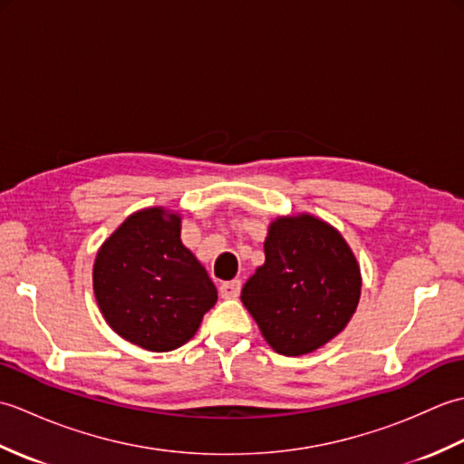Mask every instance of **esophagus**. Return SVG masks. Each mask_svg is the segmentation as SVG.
Masks as SVG:
<instances>
[{
  "label": "esophagus",
  "mask_w": 464,
  "mask_h": 464,
  "mask_svg": "<svg viewBox=\"0 0 464 464\" xmlns=\"http://www.w3.org/2000/svg\"><path fill=\"white\" fill-rule=\"evenodd\" d=\"M219 293H221L223 299H237L239 293H241V281L235 279V281L221 283Z\"/></svg>",
  "instance_id": "34e87169"
}]
</instances>
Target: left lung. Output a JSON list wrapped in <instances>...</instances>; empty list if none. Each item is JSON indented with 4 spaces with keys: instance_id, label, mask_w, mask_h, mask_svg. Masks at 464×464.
I'll use <instances>...</instances> for the list:
<instances>
[{
    "instance_id": "left-lung-1",
    "label": "left lung",
    "mask_w": 464,
    "mask_h": 464,
    "mask_svg": "<svg viewBox=\"0 0 464 464\" xmlns=\"http://www.w3.org/2000/svg\"><path fill=\"white\" fill-rule=\"evenodd\" d=\"M361 297V271L341 233L317 217H279L265 241V265L241 301L271 347L299 357L347 327Z\"/></svg>"
}]
</instances>
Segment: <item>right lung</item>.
<instances>
[{
	"label": "right lung",
	"instance_id": "1",
	"mask_svg": "<svg viewBox=\"0 0 464 464\" xmlns=\"http://www.w3.org/2000/svg\"><path fill=\"white\" fill-rule=\"evenodd\" d=\"M179 223V215L160 207L137 211L103 243L93 265L105 321L153 353L185 344L217 303L209 275L181 243Z\"/></svg>",
	"mask_w": 464,
	"mask_h": 464
}]
</instances>
